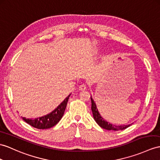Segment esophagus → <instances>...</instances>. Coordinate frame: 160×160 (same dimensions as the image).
<instances>
[{
  "label": "esophagus",
  "instance_id": "34e87169",
  "mask_svg": "<svg viewBox=\"0 0 160 160\" xmlns=\"http://www.w3.org/2000/svg\"><path fill=\"white\" fill-rule=\"evenodd\" d=\"M79 88V90H81V91L85 90V89H86V85H85V84H81Z\"/></svg>",
  "mask_w": 160,
  "mask_h": 160
}]
</instances>
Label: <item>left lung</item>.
Segmentation results:
<instances>
[{"label":"left lung","instance_id":"obj_1","mask_svg":"<svg viewBox=\"0 0 160 160\" xmlns=\"http://www.w3.org/2000/svg\"><path fill=\"white\" fill-rule=\"evenodd\" d=\"M91 98V101H92V111L93 113V119L96 121V122L98 124L99 126L101 128H104L105 130H114V131H119V130H123L126 128H128L129 126H131V124H129V125H122V126H116L113 125V124L110 123L109 122H107L106 120H104L102 116L100 115L99 113L98 108H97L96 104L95 103L94 101H93V98Z\"/></svg>","mask_w":160,"mask_h":160}]
</instances>
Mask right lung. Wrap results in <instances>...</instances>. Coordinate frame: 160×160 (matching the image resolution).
I'll return each instance as SVG.
<instances>
[{"label":"right lung","instance_id":"add662e5","mask_svg":"<svg viewBox=\"0 0 160 160\" xmlns=\"http://www.w3.org/2000/svg\"><path fill=\"white\" fill-rule=\"evenodd\" d=\"M71 95V94H69L63 100V102H62V103L58 105V107L50 113L35 119H26V118H22L23 120L25 121L31 126L37 128V129H48V128L54 126L60 122L63 116L68 98Z\"/></svg>","mask_w":160,"mask_h":160}]
</instances>
